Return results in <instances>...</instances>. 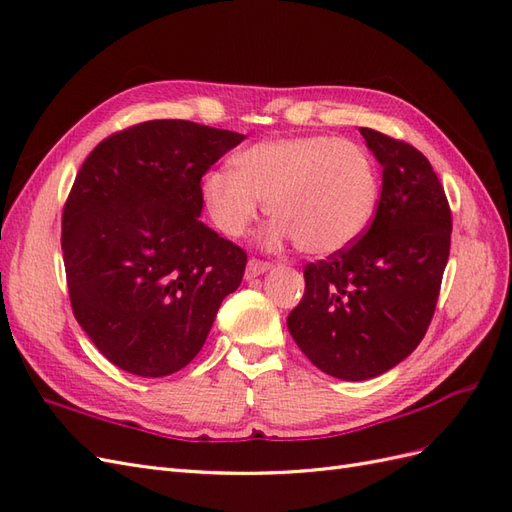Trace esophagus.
<instances>
[{"instance_id": "34e87169", "label": "esophagus", "mask_w": 512, "mask_h": 512, "mask_svg": "<svg viewBox=\"0 0 512 512\" xmlns=\"http://www.w3.org/2000/svg\"><path fill=\"white\" fill-rule=\"evenodd\" d=\"M271 269V262L260 260V258H250L247 260V269H245V277H256L260 273H265Z\"/></svg>"}]
</instances>
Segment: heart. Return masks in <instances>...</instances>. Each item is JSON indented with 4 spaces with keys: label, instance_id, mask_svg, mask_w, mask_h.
Returning a JSON list of instances; mask_svg holds the SVG:
<instances>
[{
    "label": "heart",
    "instance_id": "1",
    "mask_svg": "<svg viewBox=\"0 0 512 512\" xmlns=\"http://www.w3.org/2000/svg\"><path fill=\"white\" fill-rule=\"evenodd\" d=\"M213 224L241 237L267 200L269 241H294L309 256H331L359 241L380 200V170L354 141L329 134L260 141L209 170L200 183Z\"/></svg>",
    "mask_w": 512,
    "mask_h": 512
}]
</instances>
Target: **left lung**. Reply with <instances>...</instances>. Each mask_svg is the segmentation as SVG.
<instances>
[{"label": "left lung", "instance_id": "1", "mask_svg": "<svg viewBox=\"0 0 512 512\" xmlns=\"http://www.w3.org/2000/svg\"><path fill=\"white\" fill-rule=\"evenodd\" d=\"M382 164L378 209L363 237L307 262L305 294L286 324L324 374L369 380L421 344L436 312L453 218L438 175L410 143L361 128Z\"/></svg>", "mask_w": 512, "mask_h": 512}]
</instances>
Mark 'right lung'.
<instances>
[{"mask_svg":"<svg viewBox=\"0 0 512 512\" xmlns=\"http://www.w3.org/2000/svg\"><path fill=\"white\" fill-rule=\"evenodd\" d=\"M243 134L183 119L119 130L89 153L61 213L70 305L119 369L162 378L203 348L247 254L198 220L203 175Z\"/></svg>","mask_w":512,"mask_h":512,"instance_id":"right-lung-1","label":"right lung"}]
</instances>
